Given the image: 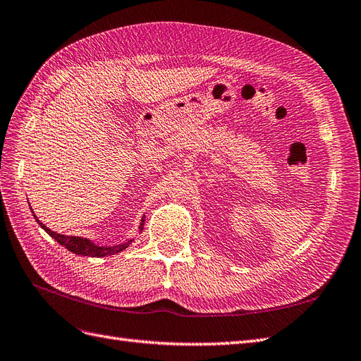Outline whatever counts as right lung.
I'll list each match as a JSON object with an SVG mask.
<instances>
[{"instance_id": "obj_1", "label": "right lung", "mask_w": 361, "mask_h": 361, "mask_svg": "<svg viewBox=\"0 0 361 361\" xmlns=\"http://www.w3.org/2000/svg\"><path fill=\"white\" fill-rule=\"evenodd\" d=\"M33 210V209H32ZM33 216L36 218L37 224L40 225V228H44L51 238L54 240H57L61 246H65V248L71 252H74L77 255H86V257H106V255H113V254H118L123 250H127L128 246L135 242V239H130L127 242H122L119 245H113V246H101L97 245L92 240L86 239V238H78V235H65V234H59L56 231H51L45 224L40 222L37 219V216L33 213ZM143 224H145V216H142L140 219V225H139V233L143 231Z\"/></svg>"}]
</instances>
